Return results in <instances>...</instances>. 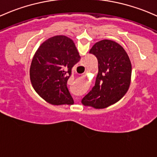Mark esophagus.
Here are the masks:
<instances>
[{
  "instance_id": "1",
  "label": "esophagus",
  "mask_w": 157,
  "mask_h": 157,
  "mask_svg": "<svg viewBox=\"0 0 157 157\" xmlns=\"http://www.w3.org/2000/svg\"><path fill=\"white\" fill-rule=\"evenodd\" d=\"M86 90H83V91H81V92H80V94L81 95H84V94L86 93Z\"/></svg>"
}]
</instances>
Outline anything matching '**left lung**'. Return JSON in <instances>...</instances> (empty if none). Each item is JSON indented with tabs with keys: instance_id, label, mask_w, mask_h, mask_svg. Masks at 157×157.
Instances as JSON below:
<instances>
[{
	"instance_id": "8db88e82",
	"label": "left lung",
	"mask_w": 157,
	"mask_h": 157,
	"mask_svg": "<svg viewBox=\"0 0 157 157\" xmlns=\"http://www.w3.org/2000/svg\"><path fill=\"white\" fill-rule=\"evenodd\" d=\"M90 53L98 60V71L95 86L83 100L92 108L105 110L128 92L131 62L123 47L109 40L96 43Z\"/></svg>"
}]
</instances>
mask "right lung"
<instances>
[{
  "instance_id": "1",
  "label": "right lung",
  "mask_w": 157,
  "mask_h": 157,
  "mask_svg": "<svg viewBox=\"0 0 157 157\" xmlns=\"http://www.w3.org/2000/svg\"><path fill=\"white\" fill-rule=\"evenodd\" d=\"M80 59L73 41L67 37H54L44 42L31 65V83L34 91L52 105H72L67 80Z\"/></svg>"
}]
</instances>
